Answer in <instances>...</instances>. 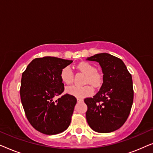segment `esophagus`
Instances as JSON below:
<instances>
[{"label":"esophagus","mask_w":153,"mask_h":153,"mask_svg":"<svg viewBox=\"0 0 153 153\" xmlns=\"http://www.w3.org/2000/svg\"><path fill=\"white\" fill-rule=\"evenodd\" d=\"M83 101V99H81V98H79V97H77V102H81Z\"/></svg>","instance_id":"obj_1"}]
</instances>
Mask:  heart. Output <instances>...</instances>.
<instances>
[{
	"label": "heart",
	"instance_id": "obj_1",
	"mask_svg": "<svg viewBox=\"0 0 153 153\" xmlns=\"http://www.w3.org/2000/svg\"><path fill=\"white\" fill-rule=\"evenodd\" d=\"M76 68L79 71L85 74L84 82L88 83L94 87H100L103 82V77L101 73L96 71V68L93 65L88 62H81L77 65ZM60 79L65 84H70L73 80V72L69 66L64 68L60 72ZM65 92L71 95L76 97H84L91 95L93 93V90L90 85L84 86H76L71 85L67 87Z\"/></svg>",
	"mask_w": 153,
	"mask_h": 153
}]
</instances>
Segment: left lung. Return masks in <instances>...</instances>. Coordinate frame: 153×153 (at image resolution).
Here are the masks:
<instances>
[{"mask_svg":"<svg viewBox=\"0 0 153 153\" xmlns=\"http://www.w3.org/2000/svg\"><path fill=\"white\" fill-rule=\"evenodd\" d=\"M86 60L99 62L103 73L99 92L84 100L88 124L97 132H112L123 126L130 113L134 99L131 75L122 60L109 53H97Z\"/></svg>","mask_w":153,"mask_h":153,"instance_id":"obj_1","label":"left lung"}]
</instances>
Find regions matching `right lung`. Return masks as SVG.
Segmentation results:
<instances>
[{
    "label": "right lung",
    "mask_w": 153,
    "mask_h": 153,
    "mask_svg": "<svg viewBox=\"0 0 153 153\" xmlns=\"http://www.w3.org/2000/svg\"><path fill=\"white\" fill-rule=\"evenodd\" d=\"M72 62L51 56L37 58L22 74L21 101L29 123L39 132L57 134L70 124L76 97L65 94L56 101L53 98L63 92L60 72Z\"/></svg>",
    "instance_id": "right-lung-1"
}]
</instances>
